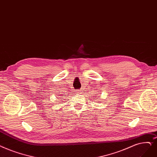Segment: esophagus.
I'll use <instances>...</instances> for the list:
<instances>
[{
	"mask_svg": "<svg viewBox=\"0 0 157 157\" xmlns=\"http://www.w3.org/2000/svg\"><path fill=\"white\" fill-rule=\"evenodd\" d=\"M77 94H82V92H81V90H77Z\"/></svg>",
	"mask_w": 157,
	"mask_h": 157,
	"instance_id": "34e87169",
	"label": "esophagus"
}]
</instances>
